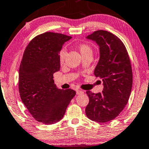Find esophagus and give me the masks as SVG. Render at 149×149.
Returning a JSON list of instances; mask_svg holds the SVG:
<instances>
[{
    "mask_svg": "<svg viewBox=\"0 0 149 149\" xmlns=\"http://www.w3.org/2000/svg\"><path fill=\"white\" fill-rule=\"evenodd\" d=\"M84 91H82V90H80V89L77 90V95L84 94Z\"/></svg>",
    "mask_w": 149,
    "mask_h": 149,
    "instance_id": "1",
    "label": "esophagus"
}]
</instances>
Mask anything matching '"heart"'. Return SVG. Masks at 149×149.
Wrapping results in <instances>:
<instances>
[{
  "mask_svg": "<svg viewBox=\"0 0 149 149\" xmlns=\"http://www.w3.org/2000/svg\"><path fill=\"white\" fill-rule=\"evenodd\" d=\"M79 51L82 56L88 54H93V49H92V47L90 46L89 45H88V44H81L79 46ZM66 54H67L66 49L65 47H63V48L61 49L59 54H58V58H59V61L61 63H63L64 61V60H65V58Z\"/></svg>",
  "mask_w": 149,
  "mask_h": 149,
  "instance_id": "heart-1",
  "label": "heart"
}]
</instances>
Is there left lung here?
<instances>
[{
	"label": "left lung",
	"mask_w": 149,
	"mask_h": 149,
	"mask_svg": "<svg viewBox=\"0 0 149 149\" xmlns=\"http://www.w3.org/2000/svg\"><path fill=\"white\" fill-rule=\"evenodd\" d=\"M86 38L100 47L94 74L102 79L104 89L97 94L86 92L89 103L86 114L93 121L107 122L118 116L128 103L133 85L131 61L125 45L112 33L97 30Z\"/></svg>",
	"instance_id": "left-lung-1"
}]
</instances>
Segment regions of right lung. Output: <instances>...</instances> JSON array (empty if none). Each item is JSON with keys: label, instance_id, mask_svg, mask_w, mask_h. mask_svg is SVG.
Listing matches in <instances>:
<instances>
[{"label": "right lung", "instance_id": "1", "mask_svg": "<svg viewBox=\"0 0 149 149\" xmlns=\"http://www.w3.org/2000/svg\"><path fill=\"white\" fill-rule=\"evenodd\" d=\"M71 38L45 32L33 38L24 52L19 68L20 96L32 116L43 124L60 121L76 95L72 89L57 88L53 79V74L60 70V50Z\"/></svg>", "mask_w": 149, "mask_h": 149}]
</instances>
